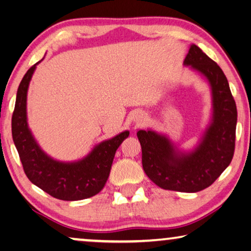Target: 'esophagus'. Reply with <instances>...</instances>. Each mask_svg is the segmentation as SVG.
Returning <instances> with one entry per match:
<instances>
[{
  "label": "esophagus",
  "instance_id": "34e87169",
  "mask_svg": "<svg viewBox=\"0 0 251 251\" xmlns=\"http://www.w3.org/2000/svg\"><path fill=\"white\" fill-rule=\"evenodd\" d=\"M143 118H145V117H143L142 114H137V116H135V118H134V122L137 123V125H141L142 121L145 120Z\"/></svg>",
  "mask_w": 251,
  "mask_h": 251
}]
</instances>
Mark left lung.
<instances>
[{
    "label": "left lung",
    "mask_w": 251,
    "mask_h": 251,
    "mask_svg": "<svg viewBox=\"0 0 251 251\" xmlns=\"http://www.w3.org/2000/svg\"><path fill=\"white\" fill-rule=\"evenodd\" d=\"M184 65L208 80L212 96L211 122L199 145L189 152L174 146L167 135L139 130L142 167L158 187L180 192H198L216 181L235 152L237 106L220 67L196 44L190 45Z\"/></svg>",
    "instance_id": "8db88e82"
}]
</instances>
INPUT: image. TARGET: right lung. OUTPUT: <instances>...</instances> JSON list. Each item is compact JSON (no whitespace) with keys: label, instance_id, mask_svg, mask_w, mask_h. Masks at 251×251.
Here are the masks:
<instances>
[{"label":"right lung","instance_id":"add662e5","mask_svg":"<svg viewBox=\"0 0 251 251\" xmlns=\"http://www.w3.org/2000/svg\"><path fill=\"white\" fill-rule=\"evenodd\" d=\"M38 64L32 65L23 76L12 116V137L24 172L33 184L56 199L75 201L90 198L103 189L116 151L130 132L123 131L102 141L79 161L61 162L49 157L36 143L26 118L27 89Z\"/></svg>","mask_w":251,"mask_h":251}]
</instances>
